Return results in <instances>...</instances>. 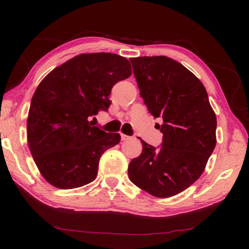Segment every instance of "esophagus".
I'll return each mask as SVG.
<instances>
[{"label": "esophagus", "mask_w": 249, "mask_h": 249, "mask_svg": "<svg viewBox=\"0 0 249 249\" xmlns=\"http://www.w3.org/2000/svg\"><path fill=\"white\" fill-rule=\"evenodd\" d=\"M121 139H122V141H127V140L130 139V137L129 136H126L124 134H121Z\"/></svg>", "instance_id": "1"}]
</instances>
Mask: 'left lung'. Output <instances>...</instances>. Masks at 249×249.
I'll return each mask as SVG.
<instances>
[{
  "label": "left lung",
  "instance_id": "1",
  "mask_svg": "<svg viewBox=\"0 0 249 249\" xmlns=\"http://www.w3.org/2000/svg\"><path fill=\"white\" fill-rule=\"evenodd\" d=\"M140 96L160 118V146L141 140L142 153L128 166L136 186L158 198L178 195L202 174L216 145V115L206 89L181 63L167 56L131 57Z\"/></svg>",
  "mask_w": 249,
  "mask_h": 249
}]
</instances>
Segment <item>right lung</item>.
<instances>
[{
	"label": "right lung",
	"instance_id": "add662e5",
	"mask_svg": "<svg viewBox=\"0 0 249 249\" xmlns=\"http://www.w3.org/2000/svg\"><path fill=\"white\" fill-rule=\"evenodd\" d=\"M125 57L98 52L72 57L39 83L28 116V142L46 181L62 189L81 187L96 178L103 153L118 144L120 134L93 126L107 111L115 83L128 78Z\"/></svg>",
	"mask_w": 249,
	"mask_h": 249
}]
</instances>
